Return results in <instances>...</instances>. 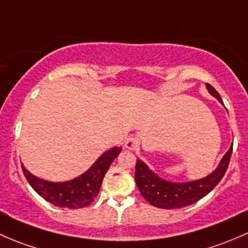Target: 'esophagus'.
I'll use <instances>...</instances> for the list:
<instances>
[{
	"label": "esophagus",
	"instance_id": "obj_1",
	"mask_svg": "<svg viewBox=\"0 0 248 248\" xmlns=\"http://www.w3.org/2000/svg\"><path fill=\"white\" fill-rule=\"evenodd\" d=\"M139 145H140L139 140L134 136L129 137V139L126 140V142H125V148H127V149H130V150L137 149V148H139Z\"/></svg>",
	"mask_w": 248,
	"mask_h": 248
}]
</instances>
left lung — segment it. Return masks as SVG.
I'll use <instances>...</instances> for the list:
<instances>
[{"label": "left lung", "mask_w": 248, "mask_h": 248, "mask_svg": "<svg viewBox=\"0 0 248 248\" xmlns=\"http://www.w3.org/2000/svg\"><path fill=\"white\" fill-rule=\"evenodd\" d=\"M206 89L223 105L221 96L213 86L206 83ZM232 152H233V144L222 157L215 170L202 179L187 181V183H172L163 179L153 172L142 160L139 159L136 162L135 181L143 198L149 202L152 205L161 209L184 208L196 203L208 195L221 181L228 168Z\"/></svg>", "instance_id": "1"}]
</instances>
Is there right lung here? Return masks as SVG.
Instances as JSON below:
<instances>
[{"label": "right lung", "instance_id": "add662e5", "mask_svg": "<svg viewBox=\"0 0 248 248\" xmlns=\"http://www.w3.org/2000/svg\"><path fill=\"white\" fill-rule=\"evenodd\" d=\"M122 147H113L106 150L93 163L88 170L75 179L68 181L44 180L33 175L21 163L22 172L33 190L42 196L45 201L61 208L78 209L88 206L98 196L104 177L113 160L121 154Z\"/></svg>", "mask_w": 248, "mask_h": 248}]
</instances>
